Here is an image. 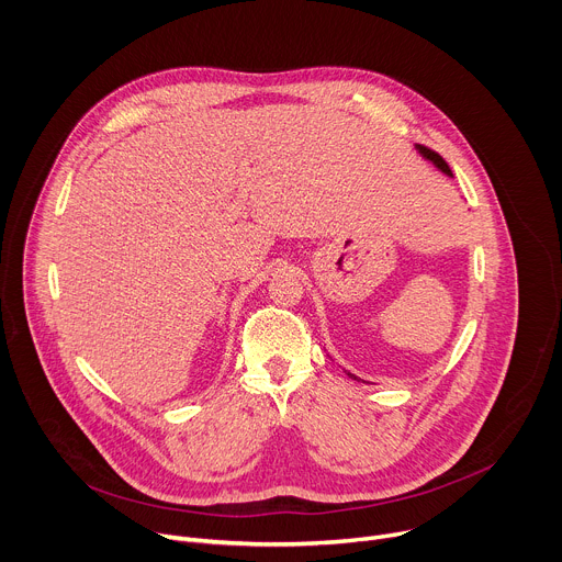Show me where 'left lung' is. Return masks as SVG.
I'll return each mask as SVG.
<instances>
[{
    "label": "left lung",
    "instance_id": "left-lung-1",
    "mask_svg": "<svg viewBox=\"0 0 562 562\" xmlns=\"http://www.w3.org/2000/svg\"><path fill=\"white\" fill-rule=\"evenodd\" d=\"M416 148H418V153H420L425 159H429V162H431L436 169H440L445 176L453 178V173H451L449 165L445 162V159H442L436 150H431V148H427V146H420V144H416ZM347 375H349V378H353V380H360V378H356V375H353V373H349V371H347Z\"/></svg>",
    "mask_w": 562,
    "mask_h": 562
}]
</instances>
